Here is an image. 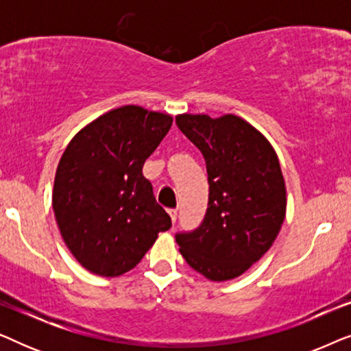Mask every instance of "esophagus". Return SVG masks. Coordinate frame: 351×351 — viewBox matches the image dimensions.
I'll return each mask as SVG.
<instances>
[{"label":"esophagus","instance_id":"obj_1","mask_svg":"<svg viewBox=\"0 0 351 351\" xmlns=\"http://www.w3.org/2000/svg\"><path fill=\"white\" fill-rule=\"evenodd\" d=\"M167 213H169L172 222L176 223V220H177V209H169V210H167Z\"/></svg>","mask_w":351,"mask_h":351}]
</instances>
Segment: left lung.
Segmentation results:
<instances>
[{
    "label": "left lung",
    "mask_w": 351,
    "mask_h": 351,
    "mask_svg": "<svg viewBox=\"0 0 351 351\" xmlns=\"http://www.w3.org/2000/svg\"><path fill=\"white\" fill-rule=\"evenodd\" d=\"M203 153L209 203L193 232L176 234L186 263L210 281L233 280L271 247L286 217V185L270 142L243 118L179 114Z\"/></svg>",
    "instance_id": "obj_1"
}]
</instances>
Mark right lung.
I'll return each instance as SVG.
<instances>
[{"instance_id": "right-lung-1", "label": "right lung", "mask_w": 351, "mask_h": 351, "mask_svg": "<svg viewBox=\"0 0 351 351\" xmlns=\"http://www.w3.org/2000/svg\"><path fill=\"white\" fill-rule=\"evenodd\" d=\"M172 117L124 105L81 129L56 171L52 209L66 247L86 270L119 276L132 270L171 228V217L142 174Z\"/></svg>"}]
</instances>
